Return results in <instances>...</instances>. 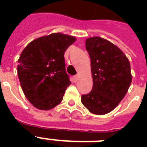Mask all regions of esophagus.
I'll list each match as a JSON object with an SVG mask.
<instances>
[{
	"label": "esophagus",
	"mask_w": 147,
	"mask_h": 147,
	"mask_svg": "<svg viewBox=\"0 0 147 147\" xmlns=\"http://www.w3.org/2000/svg\"><path fill=\"white\" fill-rule=\"evenodd\" d=\"M78 77H79V76H78V75H76V76H73L74 82H77L78 79Z\"/></svg>",
	"instance_id": "34e87169"
}]
</instances>
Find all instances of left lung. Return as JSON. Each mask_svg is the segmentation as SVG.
Segmentation results:
<instances>
[{
  "mask_svg": "<svg viewBox=\"0 0 147 147\" xmlns=\"http://www.w3.org/2000/svg\"><path fill=\"white\" fill-rule=\"evenodd\" d=\"M85 47L91 59L93 87L81 100L92 114H107L119 105L130 87V62L118 47L99 36L87 39Z\"/></svg>",
  "mask_w": 147,
  "mask_h": 147,
  "instance_id": "left-lung-1",
  "label": "left lung"
}]
</instances>
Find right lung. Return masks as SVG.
Here are the masks:
<instances>
[{
	"label": "right lung",
	"instance_id": "add662e5",
	"mask_svg": "<svg viewBox=\"0 0 147 147\" xmlns=\"http://www.w3.org/2000/svg\"><path fill=\"white\" fill-rule=\"evenodd\" d=\"M76 40L66 34L52 33L30 42L20 54L17 74L22 90L38 109L55 107L71 85L64 54Z\"/></svg>",
	"mask_w": 147,
	"mask_h": 147
}]
</instances>
